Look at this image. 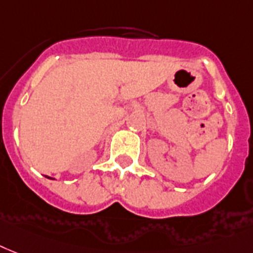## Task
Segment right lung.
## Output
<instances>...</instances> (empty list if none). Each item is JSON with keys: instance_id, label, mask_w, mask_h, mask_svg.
I'll list each match as a JSON object with an SVG mask.
<instances>
[{"instance_id": "obj_1", "label": "right lung", "mask_w": 253, "mask_h": 253, "mask_svg": "<svg viewBox=\"0 0 253 253\" xmlns=\"http://www.w3.org/2000/svg\"><path fill=\"white\" fill-rule=\"evenodd\" d=\"M46 178H49V179H54V178H50V176H46Z\"/></svg>"}]
</instances>
